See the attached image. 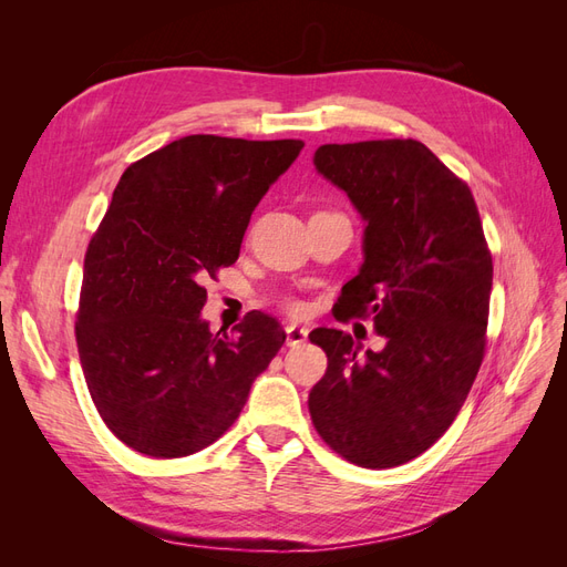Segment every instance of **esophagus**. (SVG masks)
Here are the masks:
<instances>
[{"mask_svg": "<svg viewBox=\"0 0 567 567\" xmlns=\"http://www.w3.org/2000/svg\"><path fill=\"white\" fill-rule=\"evenodd\" d=\"M307 331L305 326H298V323H288L286 326V342L288 346H302V342L307 340Z\"/></svg>", "mask_w": 567, "mask_h": 567, "instance_id": "34e87169", "label": "esophagus"}]
</instances>
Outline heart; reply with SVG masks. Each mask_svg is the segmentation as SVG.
I'll return each mask as SVG.
<instances>
[{
  "instance_id": "obj_1",
  "label": "heart",
  "mask_w": 567,
  "mask_h": 567,
  "mask_svg": "<svg viewBox=\"0 0 567 567\" xmlns=\"http://www.w3.org/2000/svg\"><path fill=\"white\" fill-rule=\"evenodd\" d=\"M300 307H302V305H300L298 300H286V310H288V312H300Z\"/></svg>"
}]
</instances>
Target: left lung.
<instances>
[{
	"instance_id": "8db88e82",
	"label": "left lung",
	"mask_w": 567,
	"mask_h": 567,
	"mask_svg": "<svg viewBox=\"0 0 567 567\" xmlns=\"http://www.w3.org/2000/svg\"><path fill=\"white\" fill-rule=\"evenodd\" d=\"M317 173L364 219V262L338 319L371 317L381 352L317 329L329 369L310 392L321 440L364 468L416 458L466 402L485 354L492 255L471 188L414 140L323 144Z\"/></svg>"
}]
</instances>
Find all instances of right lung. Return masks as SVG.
<instances>
[{
	"label": "right lung",
	"instance_id": "right-lung-1",
	"mask_svg": "<svg viewBox=\"0 0 567 567\" xmlns=\"http://www.w3.org/2000/svg\"><path fill=\"white\" fill-rule=\"evenodd\" d=\"M300 140L192 134L132 163L84 255L75 338L101 419L153 458L208 447L241 414L252 381L284 346L252 312L213 333L203 281L238 260L257 203Z\"/></svg>",
	"mask_w": 567,
	"mask_h": 567
}]
</instances>
